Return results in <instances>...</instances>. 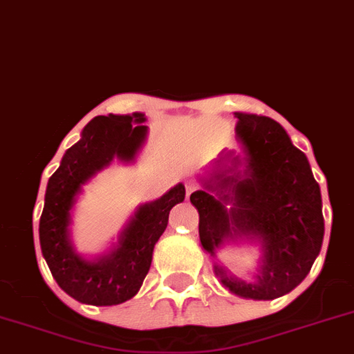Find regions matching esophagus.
Wrapping results in <instances>:
<instances>
[{
	"label": "esophagus",
	"mask_w": 354,
	"mask_h": 354,
	"mask_svg": "<svg viewBox=\"0 0 354 354\" xmlns=\"http://www.w3.org/2000/svg\"><path fill=\"white\" fill-rule=\"evenodd\" d=\"M195 189H197V184L193 183V180H188V183H186V195H192L193 192H195Z\"/></svg>",
	"instance_id": "1"
}]
</instances>
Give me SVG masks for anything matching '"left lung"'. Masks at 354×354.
I'll return each mask as SVG.
<instances>
[{
    "label": "left lung",
    "mask_w": 354,
    "mask_h": 354,
    "mask_svg": "<svg viewBox=\"0 0 354 354\" xmlns=\"http://www.w3.org/2000/svg\"><path fill=\"white\" fill-rule=\"evenodd\" d=\"M243 157L225 152L189 201L198 211V236L209 256L229 241L261 247L256 281L214 263L220 283L234 295L270 301L308 276L324 238L321 188L312 168L272 118L236 113Z\"/></svg>",
    "instance_id": "obj_1"
}]
</instances>
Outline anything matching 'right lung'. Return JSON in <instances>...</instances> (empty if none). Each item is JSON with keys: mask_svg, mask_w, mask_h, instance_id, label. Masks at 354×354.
Returning <instances> with one entry per match:
<instances>
[{"mask_svg": "<svg viewBox=\"0 0 354 354\" xmlns=\"http://www.w3.org/2000/svg\"><path fill=\"white\" fill-rule=\"evenodd\" d=\"M143 122L147 118L141 113L93 118L48 180L39 222L42 256L57 285L84 304L113 306L138 294L150 270L153 247L168 225L170 209L186 197L184 184H177L161 198L138 207L109 254L87 259L75 250L69 225L77 195L113 159L134 161L147 140L148 127Z\"/></svg>", "mask_w": 354, "mask_h": 354, "instance_id": "1", "label": "right lung"}]
</instances>
